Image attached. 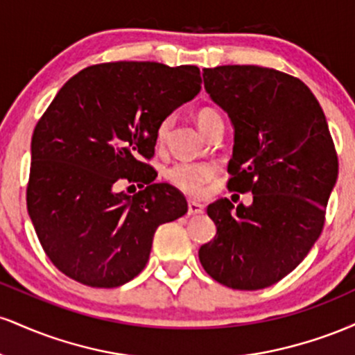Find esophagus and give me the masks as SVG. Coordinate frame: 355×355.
<instances>
[{
    "mask_svg": "<svg viewBox=\"0 0 355 355\" xmlns=\"http://www.w3.org/2000/svg\"><path fill=\"white\" fill-rule=\"evenodd\" d=\"M200 214H203L202 203H198L195 200H189V215H200Z\"/></svg>",
    "mask_w": 355,
    "mask_h": 355,
    "instance_id": "34e87169",
    "label": "esophagus"
}]
</instances>
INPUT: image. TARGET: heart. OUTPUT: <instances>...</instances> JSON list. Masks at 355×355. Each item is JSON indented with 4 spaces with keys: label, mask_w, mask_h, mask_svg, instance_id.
<instances>
[{
    "label": "heart",
    "mask_w": 355,
    "mask_h": 355,
    "mask_svg": "<svg viewBox=\"0 0 355 355\" xmlns=\"http://www.w3.org/2000/svg\"><path fill=\"white\" fill-rule=\"evenodd\" d=\"M197 123L203 132L210 128L211 123L222 120V115L217 110L210 107H203L197 112ZM173 118L165 116L157 126V133H155V140L157 145L162 146L165 144L166 137H168L170 128H172ZM215 177V166L210 164H193V162H178L166 168L165 178L170 185H173L175 189H178L183 193L190 195V197H198L202 193L203 187L207 185L210 180H214Z\"/></svg>",
    "instance_id": "b5f03b06"
}]
</instances>
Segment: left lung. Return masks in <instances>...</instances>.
<instances>
[{
    "instance_id": "1",
    "label": "left lung",
    "mask_w": 355,
    "mask_h": 355,
    "mask_svg": "<svg viewBox=\"0 0 355 355\" xmlns=\"http://www.w3.org/2000/svg\"><path fill=\"white\" fill-rule=\"evenodd\" d=\"M211 100L235 126L230 191L209 205L217 235L198 259L211 279L237 291L270 287L291 274L319 239L339 162L325 115L307 85L257 64L203 68Z\"/></svg>"
}]
</instances>
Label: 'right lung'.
I'll use <instances>...</instances> for the list:
<instances>
[{
  "instance_id": "obj_1",
  "label": "right lung",
  "mask_w": 355,
  "mask_h": 355,
  "mask_svg": "<svg viewBox=\"0 0 355 355\" xmlns=\"http://www.w3.org/2000/svg\"><path fill=\"white\" fill-rule=\"evenodd\" d=\"M195 64L110 61L61 87L31 138L26 205L51 263L88 287H120L148 262L158 225L187 214L148 164L157 126L202 88ZM121 180L147 187L133 198Z\"/></svg>"
}]
</instances>
